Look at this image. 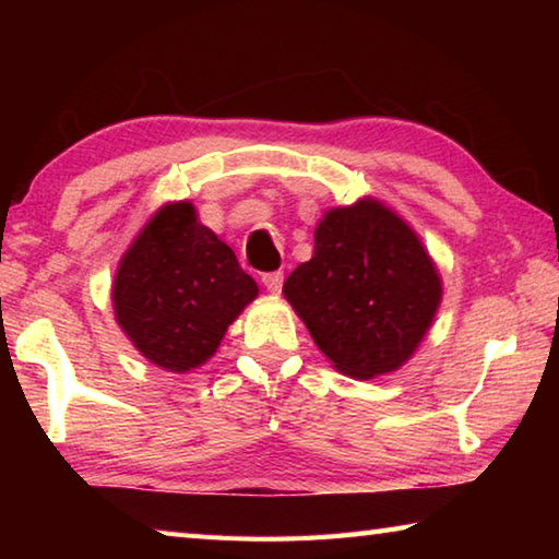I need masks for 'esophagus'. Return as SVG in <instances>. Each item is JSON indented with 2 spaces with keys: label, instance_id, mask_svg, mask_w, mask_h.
I'll return each instance as SVG.
<instances>
[{
  "label": "esophagus",
  "instance_id": "1",
  "mask_svg": "<svg viewBox=\"0 0 559 559\" xmlns=\"http://www.w3.org/2000/svg\"><path fill=\"white\" fill-rule=\"evenodd\" d=\"M261 283H263V288H266L269 293H281V286H283V273H281V271L263 273V276H261Z\"/></svg>",
  "mask_w": 559,
  "mask_h": 559
}]
</instances>
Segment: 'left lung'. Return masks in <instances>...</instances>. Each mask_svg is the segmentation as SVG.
Segmentation results:
<instances>
[{
	"label": "left lung",
	"instance_id": "1",
	"mask_svg": "<svg viewBox=\"0 0 559 559\" xmlns=\"http://www.w3.org/2000/svg\"><path fill=\"white\" fill-rule=\"evenodd\" d=\"M283 296L335 370L372 380L400 370L419 347L441 278L412 226L365 197L325 212L313 259L290 273Z\"/></svg>",
	"mask_w": 559,
	"mask_h": 559
}]
</instances>
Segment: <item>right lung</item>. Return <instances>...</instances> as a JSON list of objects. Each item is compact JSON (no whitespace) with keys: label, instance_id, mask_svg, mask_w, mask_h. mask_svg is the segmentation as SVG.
Segmentation results:
<instances>
[{"label":"right lung","instance_id":"add662e5","mask_svg":"<svg viewBox=\"0 0 559 559\" xmlns=\"http://www.w3.org/2000/svg\"><path fill=\"white\" fill-rule=\"evenodd\" d=\"M257 296V281L219 236L197 222L189 202H169L150 216L112 281L122 333L169 372L204 365Z\"/></svg>","mask_w":559,"mask_h":559}]
</instances>
